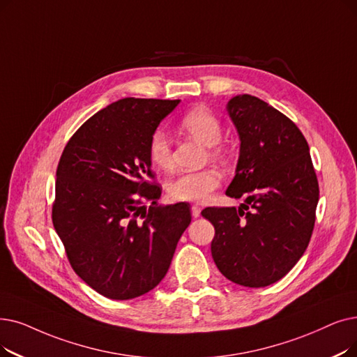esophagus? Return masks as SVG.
I'll return each instance as SVG.
<instances>
[{
	"mask_svg": "<svg viewBox=\"0 0 357 357\" xmlns=\"http://www.w3.org/2000/svg\"><path fill=\"white\" fill-rule=\"evenodd\" d=\"M191 213H192V217H195V219H197V217H199V214H201V208L198 206H192Z\"/></svg>",
	"mask_w": 357,
	"mask_h": 357,
	"instance_id": "esophagus-1",
	"label": "esophagus"
}]
</instances>
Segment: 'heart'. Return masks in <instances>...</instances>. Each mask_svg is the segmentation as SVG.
<instances>
[{"label": "heart", "mask_w": 357, "mask_h": 357, "mask_svg": "<svg viewBox=\"0 0 357 357\" xmlns=\"http://www.w3.org/2000/svg\"><path fill=\"white\" fill-rule=\"evenodd\" d=\"M179 127L207 147H214L222 140V123L206 107H194L181 118ZM211 158H217L220 151L211 149ZM149 156L153 165L160 170L172 167L170 143L163 131H156L149 143ZM222 175L217 169L208 167L198 172H185L174 176L166 183L169 197L175 201L206 203L211 194L220 187Z\"/></svg>", "instance_id": "b5f03b06"}]
</instances>
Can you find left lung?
I'll use <instances>...</instances> for the list:
<instances>
[{
    "label": "left lung",
    "mask_w": 357,
    "mask_h": 357,
    "mask_svg": "<svg viewBox=\"0 0 357 357\" xmlns=\"http://www.w3.org/2000/svg\"><path fill=\"white\" fill-rule=\"evenodd\" d=\"M239 135L235 178L226 190L239 208L207 207L211 255L230 282L266 287L284 277L306 251L319 187L309 146L294 123L251 95L226 105Z\"/></svg>",
    "instance_id": "left-lung-1"
}]
</instances>
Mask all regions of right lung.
<instances>
[{
    "mask_svg": "<svg viewBox=\"0 0 357 357\" xmlns=\"http://www.w3.org/2000/svg\"><path fill=\"white\" fill-rule=\"evenodd\" d=\"M179 102L111 103L75 131L59 159L54 227L73 270L105 298L134 299L156 287L191 223L190 204L159 206L162 190L149 182L150 138Z\"/></svg>",
    "mask_w": 357,
    "mask_h": 357,
    "instance_id": "right-lung-1",
    "label": "right lung"
}]
</instances>
